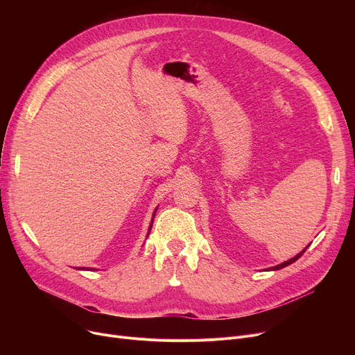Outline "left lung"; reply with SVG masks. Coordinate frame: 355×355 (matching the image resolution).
<instances>
[{
	"label": "left lung",
	"instance_id": "left-lung-1",
	"mask_svg": "<svg viewBox=\"0 0 355 355\" xmlns=\"http://www.w3.org/2000/svg\"><path fill=\"white\" fill-rule=\"evenodd\" d=\"M306 249H308V246H306V248H305V249H304L301 253H297L295 257H292V259L286 260V262H284V263H281V265H277V266H273V268H270V270H279V269H282V268H286L288 265H292L293 262H296V260L300 259V257H301V256L305 253V250H306Z\"/></svg>",
	"mask_w": 355,
	"mask_h": 355
}]
</instances>
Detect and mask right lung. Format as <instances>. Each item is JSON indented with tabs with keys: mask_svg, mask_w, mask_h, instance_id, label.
I'll use <instances>...</instances> for the list:
<instances>
[{
	"mask_svg": "<svg viewBox=\"0 0 355 355\" xmlns=\"http://www.w3.org/2000/svg\"><path fill=\"white\" fill-rule=\"evenodd\" d=\"M154 216H155V213H154ZM153 223H154V218H153V221H151V226H149V230H151V227H153ZM149 230H148V232H149ZM82 269H83V268H82Z\"/></svg>",
	"mask_w": 355,
	"mask_h": 355,
	"instance_id": "add662e5",
	"label": "right lung"
}]
</instances>
